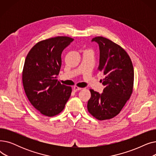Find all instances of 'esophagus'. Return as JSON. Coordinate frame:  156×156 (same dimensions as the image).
Returning <instances> with one entry per match:
<instances>
[{"label": "esophagus", "mask_w": 156, "mask_h": 156, "mask_svg": "<svg viewBox=\"0 0 156 156\" xmlns=\"http://www.w3.org/2000/svg\"><path fill=\"white\" fill-rule=\"evenodd\" d=\"M82 89V88H81V87H77V86H75L73 87V90L75 91V92H76V91H78V90H81Z\"/></svg>", "instance_id": "34e87169"}]
</instances>
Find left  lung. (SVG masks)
Listing matches in <instances>:
<instances>
[{
	"instance_id": "left-lung-1",
	"label": "left lung",
	"mask_w": 156,
	"mask_h": 156,
	"mask_svg": "<svg viewBox=\"0 0 156 156\" xmlns=\"http://www.w3.org/2000/svg\"><path fill=\"white\" fill-rule=\"evenodd\" d=\"M99 46V71L105 78L101 80L105 88L100 94L90 89L91 97L87 109L99 120L110 119L117 116L133 92L134 70L127 52L119 45L103 37L92 40Z\"/></svg>"
}]
</instances>
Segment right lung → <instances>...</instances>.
Masks as SVG:
<instances>
[{"mask_svg": "<svg viewBox=\"0 0 156 156\" xmlns=\"http://www.w3.org/2000/svg\"><path fill=\"white\" fill-rule=\"evenodd\" d=\"M68 37H56L36 44L29 51L23 70L24 92L30 103L44 116L59 114L69 99L72 88L57 81L61 54L73 41Z\"/></svg>", "mask_w": 156, "mask_h": 156, "instance_id": "obj_1", "label": "right lung"}]
</instances>
